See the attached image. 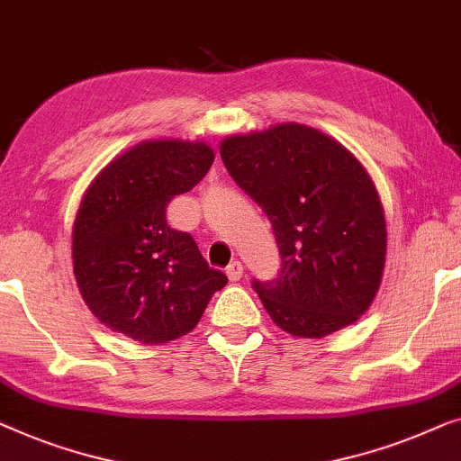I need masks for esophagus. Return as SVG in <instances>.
Wrapping results in <instances>:
<instances>
[{
	"instance_id": "34e87169",
	"label": "esophagus",
	"mask_w": 461,
	"mask_h": 461,
	"mask_svg": "<svg viewBox=\"0 0 461 461\" xmlns=\"http://www.w3.org/2000/svg\"><path fill=\"white\" fill-rule=\"evenodd\" d=\"M226 276H229L232 283H237V280L243 276V264L241 262H230L229 266H226Z\"/></svg>"
}]
</instances>
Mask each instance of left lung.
I'll use <instances>...</instances> for the list:
<instances>
[{
    "label": "left lung",
    "mask_w": 461,
    "mask_h": 461,
    "mask_svg": "<svg viewBox=\"0 0 461 461\" xmlns=\"http://www.w3.org/2000/svg\"><path fill=\"white\" fill-rule=\"evenodd\" d=\"M220 156L272 222L283 264L253 289L276 326L322 339L356 322L375 302L386 256L384 210L359 159L295 122L224 139Z\"/></svg>",
    "instance_id": "obj_1"
}]
</instances>
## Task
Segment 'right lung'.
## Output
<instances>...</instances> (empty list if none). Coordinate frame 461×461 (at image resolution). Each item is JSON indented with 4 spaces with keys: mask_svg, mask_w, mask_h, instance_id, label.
<instances>
[{
    "mask_svg": "<svg viewBox=\"0 0 461 461\" xmlns=\"http://www.w3.org/2000/svg\"><path fill=\"white\" fill-rule=\"evenodd\" d=\"M202 141H143L99 172L72 230L78 291L110 330L162 345L195 329L229 283L210 268L189 232L170 229L166 208L208 175Z\"/></svg>",
    "mask_w": 461,
    "mask_h": 461,
    "instance_id": "obj_1",
    "label": "right lung"
}]
</instances>
